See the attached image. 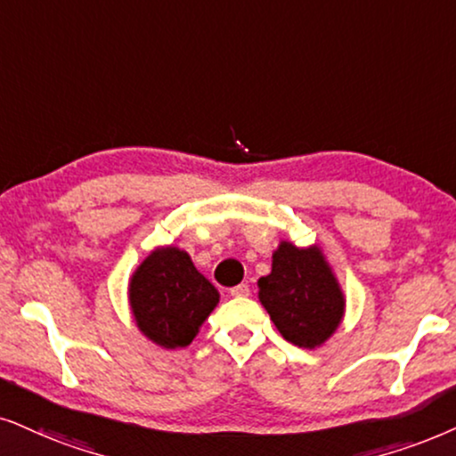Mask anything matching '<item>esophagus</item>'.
<instances>
[{"mask_svg":"<svg viewBox=\"0 0 456 456\" xmlns=\"http://www.w3.org/2000/svg\"><path fill=\"white\" fill-rule=\"evenodd\" d=\"M229 292H232V297H238V298L248 297V295H250V286H248V284H238V286H233Z\"/></svg>","mask_w":456,"mask_h":456,"instance_id":"34e87169","label":"esophagus"}]
</instances>
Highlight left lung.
Segmentation results:
<instances>
[{
    "mask_svg": "<svg viewBox=\"0 0 456 456\" xmlns=\"http://www.w3.org/2000/svg\"><path fill=\"white\" fill-rule=\"evenodd\" d=\"M258 301L288 343L324 345L345 315V295L320 246L280 241L271 273L258 280Z\"/></svg>",
    "mask_w": 456,
    "mask_h": 456,
    "instance_id": "1",
    "label": "left lung"
}]
</instances>
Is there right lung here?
<instances>
[{
    "instance_id": "add662e5",
    "label": "right lung",
    "mask_w": 456,
    "mask_h": 456,
    "mask_svg": "<svg viewBox=\"0 0 456 456\" xmlns=\"http://www.w3.org/2000/svg\"><path fill=\"white\" fill-rule=\"evenodd\" d=\"M218 290L176 246H159L138 265L128 284L134 322L164 349L187 347L218 305Z\"/></svg>"
}]
</instances>
